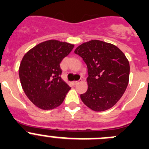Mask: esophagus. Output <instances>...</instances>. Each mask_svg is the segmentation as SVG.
<instances>
[{
    "label": "esophagus",
    "mask_w": 149,
    "mask_h": 149,
    "mask_svg": "<svg viewBox=\"0 0 149 149\" xmlns=\"http://www.w3.org/2000/svg\"><path fill=\"white\" fill-rule=\"evenodd\" d=\"M82 81V80H79V81H73V83H74V84H79V82H81Z\"/></svg>",
    "instance_id": "34e87169"
}]
</instances>
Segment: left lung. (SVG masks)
Instances as JSON below:
<instances>
[{"instance_id":"1","label":"left lung","mask_w":149,"mask_h":149,"mask_svg":"<svg viewBox=\"0 0 149 149\" xmlns=\"http://www.w3.org/2000/svg\"><path fill=\"white\" fill-rule=\"evenodd\" d=\"M87 66L88 89L81 101L95 112L110 109L120 100L129 84V61L115 45L101 40L84 42L76 48Z\"/></svg>"}]
</instances>
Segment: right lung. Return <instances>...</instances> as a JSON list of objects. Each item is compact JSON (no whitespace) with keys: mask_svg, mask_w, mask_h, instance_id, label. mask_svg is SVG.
Segmentation results:
<instances>
[{"mask_svg":"<svg viewBox=\"0 0 149 149\" xmlns=\"http://www.w3.org/2000/svg\"><path fill=\"white\" fill-rule=\"evenodd\" d=\"M74 45L47 40L29 50L19 68L22 87L33 104L44 110L62 104L70 87L61 79L60 63Z\"/></svg>","mask_w":149,"mask_h":149,"instance_id":"1","label":"right lung"}]
</instances>
